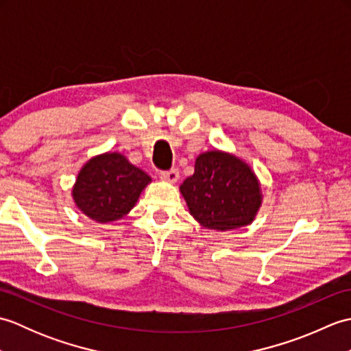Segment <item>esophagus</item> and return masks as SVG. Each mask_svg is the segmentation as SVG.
I'll return each instance as SVG.
<instances>
[{"label":"esophagus","instance_id":"1","mask_svg":"<svg viewBox=\"0 0 351 351\" xmlns=\"http://www.w3.org/2000/svg\"><path fill=\"white\" fill-rule=\"evenodd\" d=\"M160 178H161L162 181L170 182V184H175L178 180H180V171H178L176 169H171L169 171H161Z\"/></svg>","mask_w":351,"mask_h":351}]
</instances>
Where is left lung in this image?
Segmentation results:
<instances>
[{"mask_svg":"<svg viewBox=\"0 0 351 351\" xmlns=\"http://www.w3.org/2000/svg\"><path fill=\"white\" fill-rule=\"evenodd\" d=\"M180 191L193 219L217 232L252 225L264 199L249 164L220 149L197 156L195 173L181 184Z\"/></svg>","mask_w":351,"mask_h":351,"instance_id":"8db88e82","label":"left lung"}]
</instances>
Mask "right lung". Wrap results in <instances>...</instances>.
I'll use <instances>...</instances> for the list:
<instances>
[{
	"label": "right lung",
	"mask_w": 351,
	"mask_h": 351,
	"mask_svg": "<svg viewBox=\"0 0 351 351\" xmlns=\"http://www.w3.org/2000/svg\"><path fill=\"white\" fill-rule=\"evenodd\" d=\"M152 178L121 152L92 156L80 169L72 199L86 217L96 223L117 221L130 214Z\"/></svg>",
	"instance_id": "obj_1"
}]
</instances>
